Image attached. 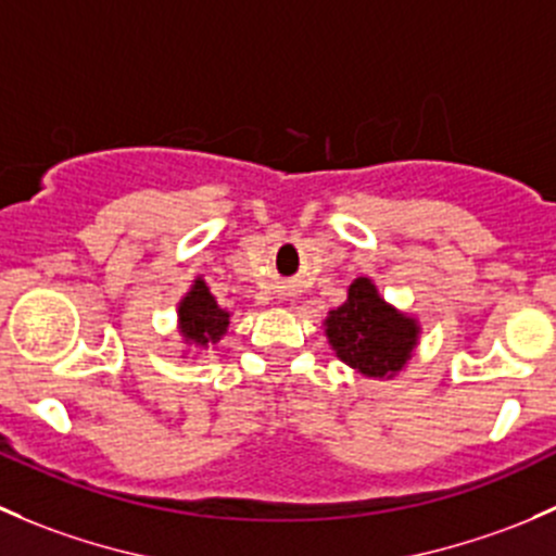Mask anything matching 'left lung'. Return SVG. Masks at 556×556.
Wrapping results in <instances>:
<instances>
[{
	"label": "left lung",
	"mask_w": 556,
	"mask_h": 556,
	"mask_svg": "<svg viewBox=\"0 0 556 556\" xmlns=\"http://www.w3.org/2000/svg\"><path fill=\"white\" fill-rule=\"evenodd\" d=\"M329 349L354 372L389 381L408 367L421 338V321L387 300L376 280L359 276L345 302L324 318Z\"/></svg>",
	"instance_id": "left-lung-1"
}]
</instances>
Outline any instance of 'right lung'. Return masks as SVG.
Here are the masks:
<instances>
[{
  "label": "right lung",
  "mask_w": 556,
  "mask_h": 556,
  "mask_svg": "<svg viewBox=\"0 0 556 556\" xmlns=\"http://www.w3.org/2000/svg\"><path fill=\"white\" fill-rule=\"evenodd\" d=\"M229 318H232V313L218 305L216 296L207 289L205 278L197 276L178 302L175 327H178L180 343H184L180 356H200L202 351L216 345L227 334Z\"/></svg>",
  "instance_id": "obj_1"
}]
</instances>
